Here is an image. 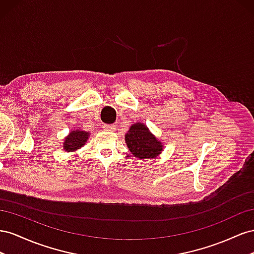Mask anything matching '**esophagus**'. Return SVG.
Instances as JSON below:
<instances>
[{
  "instance_id": "34e87169",
  "label": "esophagus",
  "mask_w": 254,
  "mask_h": 254,
  "mask_svg": "<svg viewBox=\"0 0 254 254\" xmlns=\"http://www.w3.org/2000/svg\"><path fill=\"white\" fill-rule=\"evenodd\" d=\"M103 127H104L105 131H107V132H113V131H115V128H116L115 126H107V125H105Z\"/></svg>"
}]
</instances>
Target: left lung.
Here are the masks:
<instances>
[{
    "instance_id": "1",
    "label": "left lung",
    "mask_w": 254,
    "mask_h": 254,
    "mask_svg": "<svg viewBox=\"0 0 254 254\" xmlns=\"http://www.w3.org/2000/svg\"><path fill=\"white\" fill-rule=\"evenodd\" d=\"M126 142L128 150L136 158H154L163 151V143L157 140L147 126L136 122L126 134Z\"/></svg>"
}]
</instances>
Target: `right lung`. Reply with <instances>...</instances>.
<instances>
[{"label": "right lung", "mask_w": 254, "mask_h": 254, "mask_svg": "<svg viewBox=\"0 0 254 254\" xmlns=\"http://www.w3.org/2000/svg\"><path fill=\"white\" fill-rule=\"evenodd\" d=\"M89 133L82 129H72L69 135L64 140V149L67 152H73L82 148L88 140Z\"/></svg>", "instance_id": "add662e5"}]
</instances>
